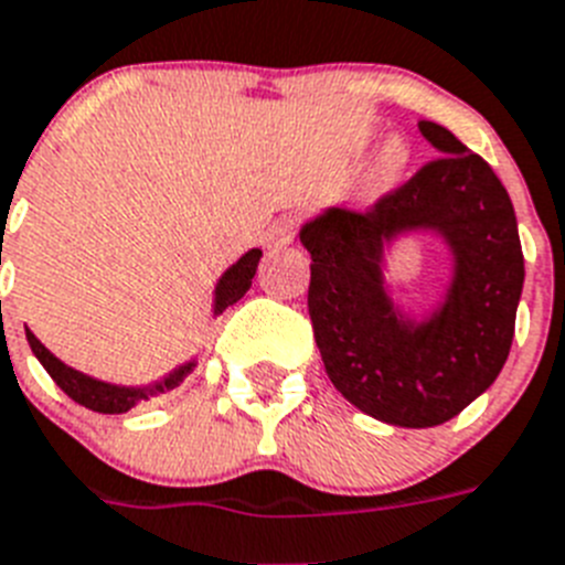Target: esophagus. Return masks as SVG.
<instances>
[{"label":"esophagus","mask_w":565,"mask_h":565,"mask_svg":"<svg viewBox=\"0 0 565 565\" xmlns=\"http://www.w3.org/2000/svg\"><path fill=\"white\" fill-rule=\"evenodd\" d=\"M296 232H298L296 221H292V217H281V221H275V224L269 226L267 244L273 246V249H281V246H290L292 241H296Z\"/></svg>","instance_id":"esophagus-1"}]
</instances>
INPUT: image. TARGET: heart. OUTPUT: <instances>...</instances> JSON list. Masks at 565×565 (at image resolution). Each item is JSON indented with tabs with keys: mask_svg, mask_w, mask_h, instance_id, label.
Masks as SVG:
<instances>
[{
	"mask_svg": "<svg viewBox=\"0 0 565 565\" xmlns=\"http://www.w3.org/2000/svg\"><path fill=\"white\" fill-rule=\"evenodd\" d=\"M407 163H411V149H407L405 140H399V137L387 140V143L379 149L376 160H373L371 186L376 189V192H385V189H391L393 183H396V180L405 174Z\"/></svg>",
	"mask_w": 565,
	"mask_h": 565,
	"instance_id": "b5f03b06",
	"label": "heart"
}]
</instances>
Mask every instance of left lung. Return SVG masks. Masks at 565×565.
I'll return each mask as SVG.
<instances>
[{"label":"left lung","mask_w":565,"mask_h":565,"mask_svg":"<svg viewBox=\"0 0 565 565\" xmlns=\"http://www.w3.org/2000/svg\"><path fill=\"white\" fill-rule=\"evenodd\" d=\"M419 131L439 158L364 212L335 206L301 226L310 264L312 335L335 391L373 419L434 428L494 385L509 359L523 292V249L494 169L439 122ZM434 228L455 253V281L425 322L384 290V241Z\"/></svg>","instance_id":"1"}]
</instances>
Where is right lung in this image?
Segmentation results:
<instances>
[{
    "label": "right lung",
    "instance_id": "1",
    "mask_svg": "<svg viewBox=\"0 0 565 565\" xmlns=\"http://www.w3.org/2000/svg\"><path fill=\"white\" fill-rule=\"evenodd\" d=\"M258 260H260V249H249L238 264H232V267L226 269L224 278H221L215 287V316L217 312H224L230 305H235L238 298H244V292L253 287V275L255 269H258ZM25 335L33 355L40 359V364L49 371V376L54 379L56 385L63 387V391L68 393L71 399L77 402V405L88 407V411H97V414H126V411H131L137 402L149 399V396H154V393H166V391H172V387H178L194 367V362L180 364L178 371L169 373L163 382L149 387L108 385V382L85 376V373L74 371V367L60 362V359H56V355L51 353V350L45 348V344H42L31 330H25Z\"/></svg>",
    "mask_w": 565,
    "mask_h": 565
}]
</instances>
